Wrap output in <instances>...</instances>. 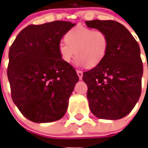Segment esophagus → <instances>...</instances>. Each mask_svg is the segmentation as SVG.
<instances>
[{
    "mask_svg": "<svg viewBox=\"0 0 148 148\" xmlns=\"http://www.w3.org/2000/svg\"><path fill=\"white\" fill-rule=\"evenodd\" d=\"M77 74L79 78H80V80H81V79H82V77H83V72L81 71L77 70Z\"/></svg>",
    "mask_w": 148,
    "mask_h": 148,
    "instance_id": "34e87169",
    "label": "esophagus"
}]
</instances>
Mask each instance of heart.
Listing matches in <instances>:
<instances>
[{"label": "heart", "mask_w": 148, "mask_h": 148, "mask_svg": "<svg viewBox=\"0 0 148 148\" xmlns=\"http://www.w3.org/2000/svg\"><path fill=\"white\" fill-rule=\"evenodd\" d=\"M66 42H61L58 51L65 63H71L75 55L80 64L92 68L99 64L106 56L109 46L106 33L84 26L71 29L65 35Z\"/></svg>", "instance_id": "heart-1"}]
</instances>
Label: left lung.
<instances>
[{"instance_id": "left-lung-1", "label": "left lung", "mask_w": 148, "mask_h": 148, "mask_svg": "<svg viewBox=\"0 0 148 148\" xmlns=\"http://www.w3.org/2000/svg\"><path fill=\"white\" fill-rule=\"evenodd\" d=\"M86 24L105 32L109 39L102 62L83 74L90 109L99 119H119L132 110L141 93L140 47L131 32L116 21L94 20Z\"/></svg>"}]
</instances>
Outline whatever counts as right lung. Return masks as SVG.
<instances>
[{
    "instance_id": "add662e5",
    "label": "right lung",
    "mask_w": 148,
    "mask_h": 148,
    "mask_svg": "<svg viewBox=\"0 0 148 148\" xmlns=\"http://www.w3.org/2000/svg\"><path fill=\"white\" fill-rule=\"evenodd\" d=\"M75 26L68 21L29 25L9 50L8 77L11 97L20 112L33 122L61 119L79 77L61 58L62 37Z\"/></svg>"
}]
</instances>
